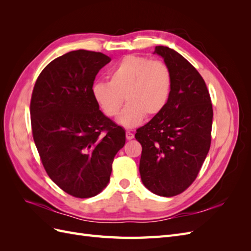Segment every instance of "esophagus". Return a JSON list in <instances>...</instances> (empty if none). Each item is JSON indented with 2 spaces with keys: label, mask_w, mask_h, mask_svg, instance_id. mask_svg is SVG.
<instances>
[{
  "label": "esophagus",
  "mask_w": 251,
  "mask_h": 251,
  "mask_svg": "<svg viewBox=\"0 0 251 251\" xmlns=\"http://www.w3.org/2000/svg\"><path fill=\"white\" fill-rule=\"evenodd\" d=\"M126 137L127 140H131V139L134 138V134L131 133V132H126Z\"/></svg>",
  "instance_id": "1"
}]
</instances>
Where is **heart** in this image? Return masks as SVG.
Here are the masks:
<instances>
[{"mask_svg":"<svg viewBox=\"0 0 251 251\" xmlns=\"http://www.w3.org/2000/svg\"><path fill=\"white\" fill-rule=\"evenodd\" d=\"M172 91V74L161 60L127 55L109 72V82L92 86V95L105 116L114 117L124 101L127 105L118 117V124L132 128L146 117H154L168 104Z\"/></svg>","mask_w":251,"mask_h":251,"instance_id":"heart-1","label":"heart"}]
</instances>
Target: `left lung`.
Wrapping results in <instances>:
<instances>
[{"label": "left lung", "mask_w": 251, "mask_h": 251, "mask_svg": "<svg viewBox=\"0 0 251 251\" xmlns=\"http://www.w3.org/2000/svg\"><path fill=\"white\" fill-rule=\"evenodd\" d=\"M172 74L166 107L139 127L135 138L142 146L141 181L158 196L184 192L199 174L211 140L212 105L209 92L196 68L177 51L156 46Z\"/></svg>", "instance_id": "1"}]
</instances>
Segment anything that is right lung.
Listing matches in <instances>:
<instances>
[{
    "mask_svg": "<svg viewBox=\"0 0 251 251\" xmlns=\"http://www.w3.org/2000/svg\"><path fill=\"white\" fill-rule=\"evenodd\" d=\"M103 53L76 50L52 60L37 77L30 102L33 140L48 176L64 192L90 198L108 185L126 133L92 95Z\"/></svg>",
    "mask_w": 251,
    "mask_h": 251,
    "instance_id": "add662e5",
    "label": "right lung"
}]
</instances>
